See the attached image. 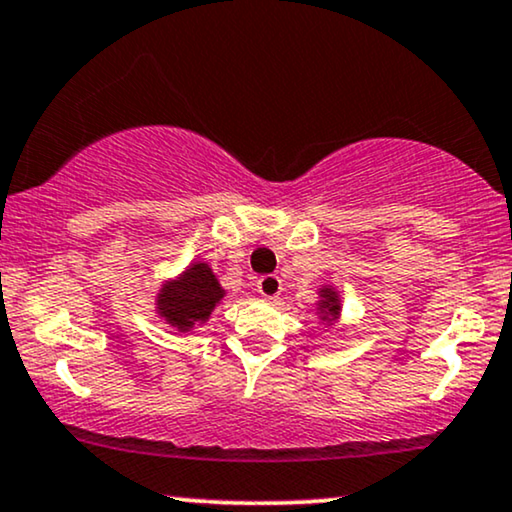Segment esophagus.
I'll list each match as a JSON object with an SVG mask.
<instances>
[{
  "label": "esophagus",
  "instance_id": "34e87169",
  "mask_svg": "<svg viewBox=\"0 0 512 512\" xmlns=\"http://www.w3.org/2000/svg\"><path fill=\"white\" fill-rule=\"evenodd\" d=\"M257 290H260L262 297H267V300H274L281 293V278L269 274V276H262L260 281H257Z\"/></svg>",
  "mask_w": 512,
  "mask_h": 512
}]
</instances>
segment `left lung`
Instances as JSON below:
<instances>
[{"label": "left lung", "mask_w": 512, "mask_h": 512, "mask_svg": "<svg viewBox=\"0 0 512 512\" xmlns=\"http://www.w3.org/2000/svg\"><path fill=\"white\" fill-rule=\"evenodd\" d=\"M319 297H321V300H319L321 321H328V323L338 321V316H340V297H338V293H335L333 288L323 286L319 290Z\"/></svg>", "instance_id": "1"}]
</instances>
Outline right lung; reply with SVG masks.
<instances>
[{
  "mask_svg": "<svg viewBox=\"0 0 512 512\" xmlns=\"http://www.w3.org/2000/svg\"><path fill=\"white\" fill-rule=\"evenodd\" d=\"M222 297L224 288L219 286L210 264L193 262L184 274L163 283L158 300H155V304H158L155 312L177 331L186 333L196 323L208 321L212 309L222 302Z\"/></svg>",
  "mask_w": 512,
  "mask_h": 512,
  "instance_id": "add662e5",
  "label": "right lung"
}]
</instances>
